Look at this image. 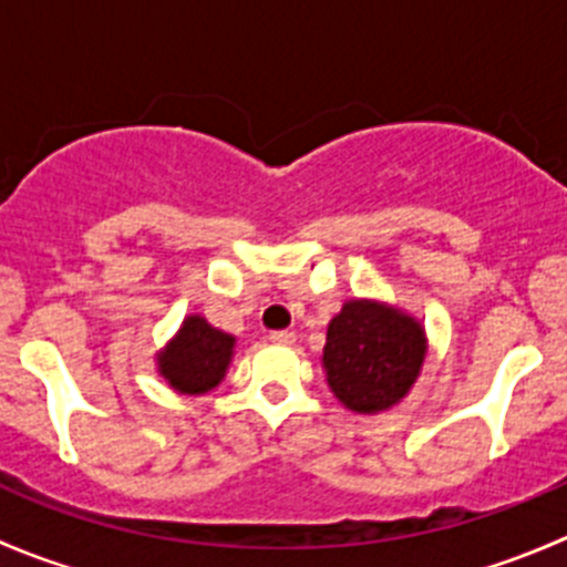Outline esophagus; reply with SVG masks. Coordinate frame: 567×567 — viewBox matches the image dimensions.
<instances>
[{
    "mask_svg": "<svg viewBox=\"0 0 567 567\" xmlns=\"http://www.w3.org/2000/svg\"><path fill=\"white\" fill-rule=\"evenodd\" d=\"M268 340H271L274 346H293L296 334L293 331H271V337H268Z\"/></svg>",
    "mask_w": 567,
    "mask_h": 567,
    "instance_id": "34e87169",
    "label": "esophagus"
}]
</instances>
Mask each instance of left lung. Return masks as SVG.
I'll return each mask as SVG.
<instances>
[{
    "instance_id": "left-lung-1",
    "label": "left lung",
    "mask_w": 567,
    "mask_h": 567,
    "mask_svg": "<svg viewBox=\"0 0 567 567\" xmlns=\"http://www.w3.org/2000/svg\"><path fill=\"white\" fill-rule=\"evenodd\" d=\"M425 326L400 307L375 299H348L329 320L326 384L353 414H381L398 405L422 373Z\"/></svg>"
}]
</instances>
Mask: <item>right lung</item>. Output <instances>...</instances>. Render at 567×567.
<instances>
[{"instance_id":"1","label":"right lung","mask_w":567,"mask_h":567,"mask_svg":"<svg viewBox=\"0 0 567 567\" xmlns=\"http://www.w3.org/2000/svg\"><path fill=\"white\" fill-rule=\"evenodd\" d=\"M236 357V337L216 329L199 312L183 318L173 340L156 353V370L169 390L205 394L225 381Z\"/></svg>"}]
</instances>
